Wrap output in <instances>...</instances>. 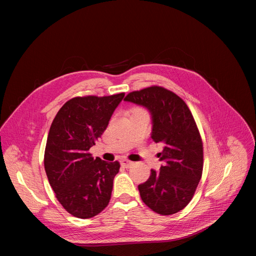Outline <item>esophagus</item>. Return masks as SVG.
<instances>
[{"label":"esophagus","instance_id":"34e87169","mask_svg":"<svg viewBox=\"0 0 256 256\" xmlns=\"http://www.w3.org/2000/svg\"><path fill=\"white\" fill-rule=\"evenodd\" d=\"M120 164H122V166H125V168H129L130 166H132V162H131V161L128 160V159H122V160H120Z\"/></svg>","mask_w":256,"mask_h":256}]
</instances>
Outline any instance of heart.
<instances>
[{"mask_svg":"<svg viewBox=\"0 0 256 256\" xmlns=\"http://www.w3.org/2000/svg\"><path fill=\"white\" fill-rule=\"evenodd\" d=\"M134 110H141V109H134Z\"/></svg>","mask_w":256,"mask_h":256,"instance_id":"1","label":"heart"}]
</instances>
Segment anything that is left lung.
<instances>
[{
	"label": "left lung",
	"mask_w": 256,
	"mask_h": 256,
	"mask_svg": "<svg viewBox=\"0 0 256 256\" xmlns=\"http://www.w3.org/2000/svg\"><path fill=\"white\" fill-rule=\"evenodd\" d=\"M125 102L146 108L152 120V138L164 146V166L138 184L143 202L159 214L180 212L194 194L203 172V143L192 113L184 100L161 86L131 92Z\"/></svg>",
	"instance_id": "8db88e82"
}]
</instances>
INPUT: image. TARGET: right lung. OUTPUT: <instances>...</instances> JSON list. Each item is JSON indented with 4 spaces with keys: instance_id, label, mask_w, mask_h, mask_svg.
<instances>
[{
    "instance_id": "add662e5",
    "label": "right lung",
    "mask_w": 256,
    "mask_h": 256,
    "mask_svg": "<svg viewBox=\"0 0 256 256\" xmlns=\"http://www.w3.org/2000/svg\"><path fill=\"white\" fill-rule=\"evenodd\" d=\"M125 94L72 98L54 118L44 150V170L66 210L88 219L108 206L120 162L92 158L90 148L106 129Z\"/></svg>"
}]
</instances>
